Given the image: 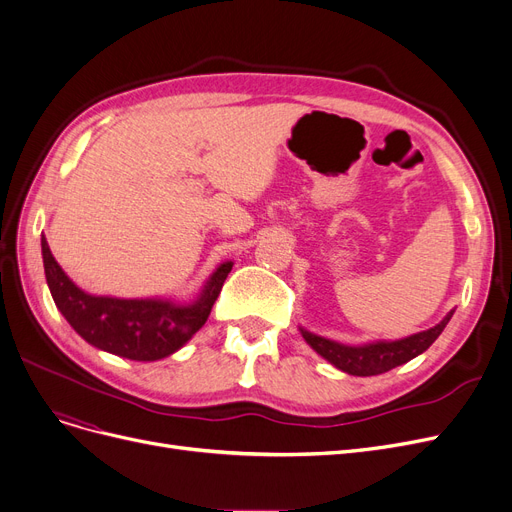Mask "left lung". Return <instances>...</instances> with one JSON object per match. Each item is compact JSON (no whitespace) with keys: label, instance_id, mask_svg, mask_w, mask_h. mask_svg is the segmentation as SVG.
Wrapping results in <instances>:
<instances>
[{"label":"left lung","instance_id":"obj_1","mask_svg":"<svg viewBox=\"0 0 512 512\" xmlns=\"http://www.w3.org/2000/svg\"><path fill=\"white\" fill-rule=\"evenodd\" d=\"M454 311L443 318L437 326L422 330L418 335H412L402 341H379V343H368L362 347H349L335 341L322 339L318 335H311L307 330L303 332V339L314 347L324 360L335 364L339 370L353 374V376H372V374H383L395 366H402L410 362L422 351H427L433 341L441 335V330L446 328Z\"/></svg>","mask_w":512,"mask_h":512}]
</instances>
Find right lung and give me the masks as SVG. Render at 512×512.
Instances as JSON below:
<instances>
[{"label": "right lung", "instance_id": "right-lung-1", "mask_svg": "<svg viewBox=\"0 0 512 512\" xmlns=\"http://www.w3.org/2000/svg\"><path fill=\"white\" fill-rule=\"evenodd\" d=\"M43 270L56 307L79 335L98 349L136 362H154L180 349L201 328L224 286L232 263H221L192 305L157 299L94 297L77 288L56 263L41 236Z\"/></svg>", "mask_w": 512, "mask_h": 512}]
</instances>
